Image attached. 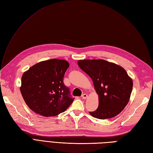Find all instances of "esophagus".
Listing matches in <instances>:
<instances>
[{
	"label": "esophagus",
	"mask_w": 153,
	"mask_h": 153,
	"mask_svg": "<svg viewBox=\"0 0 153 153\" xmlns=\"http://www.w3.org/2000/svg\"><path fill=\"white\" fill-rule=\"evenodd\" d=\"M82 98L83 99H86L88 98V95L87 94H83L82 95Z\"/></svg>",
	"instance_id": "obj_1"
}]
</instances>
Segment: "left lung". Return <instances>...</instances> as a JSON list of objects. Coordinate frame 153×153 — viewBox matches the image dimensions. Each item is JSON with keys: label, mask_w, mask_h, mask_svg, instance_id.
<instances>
[{"label": "left lung", "mask_w": 153, "mask_h": 153, "mask_svg": "<svg viewBox=\"0 0 153 153\" xmlns=\"http://www.w3.org/2000/svg\"><path fill=\"white\" fill-rule=\"evenodd\" d=\"M78 65L90 76L99 97V106L89 112L91 116L105 120L121 113L129 101L133 86L125 69L104 59H80Z\"/></svg>", "instance_id": "obj_1"}]
</instances>
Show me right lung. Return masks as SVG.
<instances>
[{
    "mask_svg": "<svg viewBox=\"0 0 153 153\" xmlns=\"http://www.w3.org/2000/svg\"><path fill=\"white\" fill-rule=\"evenodd\" d=\"M68 61L51 59L37 63L21 78L20 90L30 109L45 117L64 112L73 102L63 82Z\"/></svg>",
    "mask_w": 153,
    "mask_h": 153,
    "instance_id": "add662e5",
    "label": "right lung"
}]
</instances>
